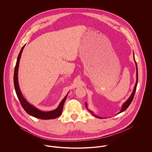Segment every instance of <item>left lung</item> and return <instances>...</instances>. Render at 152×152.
<instances>
[{
	"label": "left lung",
	"instance_id": "obj_1",
	"mask_svg": "<svg viewBox=\"0 0 152 152\" xmlns=\"http://www.w3.org/2000/svg\"><path fill=\"white\" fill-rule=\"evenodd\" d=\"M134 60H135V58H134ZM135 62H136V68H137V74H136V75H137V81H136V85H135L132 94H131L130 97L129 98V99H128L127 101H126V102L123 104V107H122V109H121V111L119 112V113H120L123 112L124 111H125L126 109L128 108V107L130 105V104H131L132 101H133V98H134V94H135V92H136V88H137V86L138 83V69L136 61H135ZM86 107H87V105L86 103ZM89 111H90V110H89ZM90 112H91V113H92V114H93V113H92L91 111H90ZM93 115H94V114H93ZM94 116H95V115H94ZM95 117L101 118L100 117H98V116H95Z\"/></svg>",
	"mask_w": 152,
	"mask_h": 152
}]
</instances>
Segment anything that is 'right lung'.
I'll return each instance as SVG.
<instances>
[{"mask_svg": "<svg viewBox=\"0 0 152 152\" xmlns=\"http://www.w3.org/2000/svg\"><path fill=\"white\" fill-rule=\"evenodd\" d=\"M25 45L22 47L21 51L20 52L18 57L17 58L15 68L14 75V87L16 94H17V96L19 100V101L22 105V107L24 109V110L29 115L35 117L36 118H38L42 120H50V119H54L60 116L62 113L64 103L65 102L66 96L63 99V100L61 101L59 105L58 106V108L55 110L49 111V112H43L39 109L36 108L35 107H33L26 100V99L23 97L22 93L20 92V88L19 87L18 84V68H19V61L20 59V57L22 55V51L23 50V48H24Z\"/></svg>", "mask_w": 152, "mask_h": 152, "instance_id": "right-lung-1", "label": "right lung"}]
</instances>
